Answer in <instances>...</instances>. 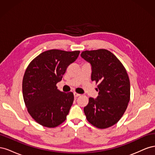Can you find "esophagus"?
Segmentation results:
<instances>
[{
  "instance_id": "34e87169",
  "label": "esophagus",
  "mask_w": 155,
  "mask_h": 155,
  "mask_svg": "<svg viewBox=\"0 0 155 155\" xmlns=\"http://www.w3.org/2000/svg\"><path fill=\"white\" fill-rule=\"evenodd\" d=\"M74 97H78V96H80V94H79L76 93V92H74Z\"/></svg>"
}]
</instances>
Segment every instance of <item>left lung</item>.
I'll return each mask as SVG.
<instances>
[{
    "label": "left lung",
    "instance_id": "obj_1",
    "mask_svg": "<svg viewBox=\"0 0 155 155\" xmlns=\"http://www.w3.org/2000/svg\"><path fill=\"white\" fill-rule=\"evenodd\" d=\"M81 57L91 66V79L98 83L96 98L89 97L84 107L86 118L94 126L105 129L122 117L130 100V81L123 64L105 49L84 51Z\"/></svg>",
    "mask_w": 155,
    "mask_h": 155
}]
</instances>
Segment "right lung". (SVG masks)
Returning a JSON list of instances; mask_svg holds the SVG:
<instances>
[{"instance_id": "right-lung-1", "label": "right lung", "mask_w": 155, "mask_h": 155, "mask_svg": "<svg viewBox=\"0 0 155 155\" xmlns=\"http://www.w3.org/2000/svg\"><path fill=\"white\" fill-rule=\"evenodd\" d=\"M79 51L50 50L39 54L27 67L22 80L23 98L30 116L37 123L55 127L67 118L74 101L72 92L59 91L56 84Z\"/></svg>"}]
</instances>
